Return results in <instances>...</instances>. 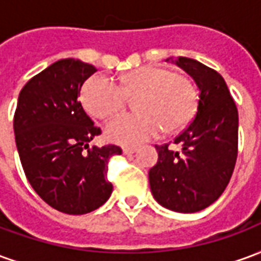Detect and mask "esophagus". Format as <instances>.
<instances>
[{
    "mask_svg": "<svg viewBox=\"0 0 261 261\" xmlns=\"http://www.w3.org/2000/svg\"><path fill=\"white\" fill-rule=\"evenodd\" d=\"M137 151L136 147H124L123 148V153L124 155H131V153H134Z\"/></svg>",
    "mask_w": 261,
    "mask_h": 261,
    "instance_id": "esophagus-1",
    "label": "esophagus"
}]
</instances>
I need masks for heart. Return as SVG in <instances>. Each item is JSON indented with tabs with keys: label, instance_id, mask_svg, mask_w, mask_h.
I'll use <instances>...</instances> for the list:
<instances>
[{
	"label": "heart",
	"instance_id": "obj_1",
	"mask_svg": "<svg viewBox=\"0 0 261 261\" xmlns=\"http://www.w3.org/2000/svg\"><path fill=\"white\" fill-rule=\"evenodd\" d=\"M136 97L137 113L123 114L110 121L105 134L123 145H136L165 133L179 130L192 120L197 92L187 76L170 69L145 65L123 75L119 86L103 76H91L81 89V100L95 119L108 120L124 108L125 97Z\"/></svg>",
	"mask_w": 261,
	"mask_h": 261
}]
</instances>
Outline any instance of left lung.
Wrapping results in <instances>:
<instances>
[{
  "instance_id": "1",
  "label": "left lung",
  "mask_w": 261,
  "mask_h": 261,
  "mask_svg": "<svg viewBox=\"0 0 261 261\" xmlns=\"http://www.w3.org/2000/svg\"><path fill=\"white\" fill-rule=\"evenodd\" d=\"M198 88L197 113L176 137L181 151L156 147L158 162L149 169L153 198L176 213L192 214L211 205L229 183L238 156V109L224 78L197 60L170 57Z\"/></svg>"
}]
</instances>
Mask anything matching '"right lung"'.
Listing matches in <instances>:
<instances>
[{"instance_id": "right-lung-1", "label": "right lung", "mask_w": 261, "mask_h": 261, "mask_svg": "<svg viewBox=\"0 0 261 261\" xmlns=\"http://www.w3.org/2000/svg\"><path fill=\"white\" fill-rule=\"evenodd\" d=\"M96 68L81 60L56 61L26 84L18 97L14 133L22 168L33 190L57 211L82 215L113 192L108 180L116 145H91L100 128L78 102L81 88Z\"/></svg>"}]
</instances>
